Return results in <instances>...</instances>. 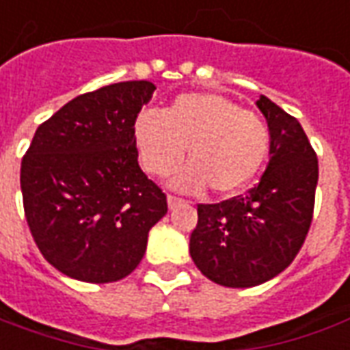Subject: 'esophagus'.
Returning <instances> with one entry per match:
<instances>
[{
	"label": "esophagus",
	"mask_w": 350,
	"mask_h": 350,
	"mask_svg": "<svg viewBox=\"0 0 350 350\" xmlns=\"http://www.w3.org/2000/svg\"><path fill=\"white\" fill-rule=\"evenodd\" d=\"M180 203H183V200L177 198V196H167V207H170V209H175Z\"/></svg>",
	"instance_id": "1"
}]
</instances>
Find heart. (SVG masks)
I'll return each mask as SVG.
<instances>
[{
	"mask_svg": "<svg viewBox=\"0 0 350 350\" xmlns=\"http://www.w3.org/2000/svg\"><path fill=\"white\" fill-rule=\"evenodd\" d=\"M143 167L165 177L185 156L190 162L173 177L177 190L234 194L258 173L269 148V131L258 115L215 92L180 94L162 115L145 111L133 122Z\"/></svg>",
	"mask_w": 350,
	"mask_h": 350,
	"instance_id": "obj_1",
	"label": "heart"
}]
</instances>
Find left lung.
Wrapping results in <instances>:
<instances>
[{
    "label": "left lung",
    "mask_w": 350,
    "mask_h": 350,
    "mask_svg": "<svg viewBox=\"0 0 350 350\" xmlns=\"http://www.w3.org/2000/svg\"><path fill=\"white\" fill-rule=\"evenodd\" d=\"M269 131V162L247 196L198 205L190 256L207 279L249 288L273 279L296 258L311 226L319 160L301 124L260 96Z\"/></svg>",
    "instance_id": "obj_1"
}]
</instances>
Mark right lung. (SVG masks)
I'll use <instances>...</instances> for the list:
<instances>
[{"mask_svg": "<svg viewBox=\"0 0 350 350\" xmlns=\"http://www.w3.org/2000/svg\"><path fill=\"white\" fill-rule=\"evenodd\" d=\"M154 90L150 81H124L77 96L37 128L22 160L29 232L46 262L71 279L128 277L167 213L133 141V122Z\"/></svg>", "mask_w": 350, "mask_h": 350, "instance_id": "obj_1", "label": "right lung"}]
</instances>
